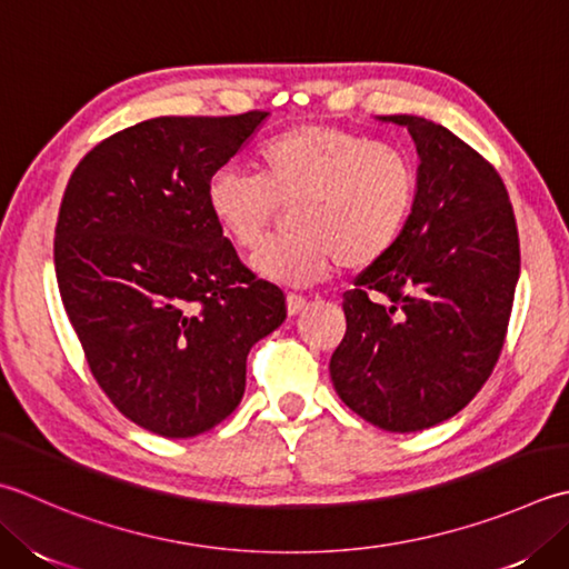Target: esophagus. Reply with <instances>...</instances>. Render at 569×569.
Segmentation results:
<instances>
[{
	"instance_id": "esophagus-1",
	"label": "esophagus",
	"mask_w": 569,
	"mask_h": 569,
	"mask_svg": "<svg viewBox=\"0 0 569 569\" xmlns=\"http://www.w3.org/2000/svg\"><path fill=\"white\" fill-rule=\"evenodd\" d=\"M286 306H288V313H291V316H298L300 310L306 308V298H303V296H298V293H288V298H286Z\"/></svg>"
}]
</instances>
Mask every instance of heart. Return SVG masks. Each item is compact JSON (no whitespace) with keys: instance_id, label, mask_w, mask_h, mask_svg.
<instances>
[{"instance_id":"heart-1","label":"heart","mask_w":569,"mask_h":569,"mask_svg":"<svg viewBox=\"0 0 569 569\" xmlns=\"http://www.w3.org/2000/svg\"><path fill=\"white\" fill-rule=\"evenodd\" d=\"M256 174H211L207 204L241 251H256L288 211L286 237L253 259L276 283L303 286L340 263L360 271L392 251L417 204V167L397 144L328 122H300L266 140Z\"/></svg>"}]
</instances>
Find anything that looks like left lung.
I'll return each mask as SVG.
<instances>
[{
    "mask_svg": "<svg viewBox=\"0 0 569 569\" xmlns=\"http://www.w3.org/2000/svg\"><path fill=\"white\" fill-rule=\"evenodd\" d=\"M419 150L417 204L385 259L342 293L345 338L330 380L355 415L385 431L453 417L491 377L520 276L503 177L451 130L389 116Z\"/></svg>",
    "mask_w": 569,
    "mask_h": 569,
    "instance_id": "1",
    "label": "left lung"
}]
</instances>
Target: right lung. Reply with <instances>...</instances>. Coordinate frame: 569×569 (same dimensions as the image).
Here are the masks:
<instances>
[{
	"label": "right lung",
	"instance_id": "add662e5",
	"mask_svg": "<svg viewBox=\"0 0 569 569\" xmlns=\"http://www.w3.org/2000/svg\"><path fill=\"white\" fill-rule=\"evenodd\" d=\"M266 110L152 118L98 142L59 207L53 263L98 387L164 439L239 407L249 350L286 320V296L241 263L207 184Z\"/></svg>",
	"mask_w": 569,
	"mask_h": 569
}]
</instances>
